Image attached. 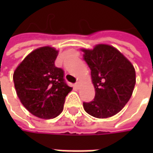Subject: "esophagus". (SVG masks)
<instances>
[{
    "label": "esophagus",
    "instance_id": "obj_1",
    "mask_svg": "<svg viewBox=\"0 0 153 153\" xmlns=\"http://www.w3.org/2000/svg\"><path fill=\"white\" fill-rule=\"evenodd\" d=\"M75 86H76V88H79V87H80V82H76V84H75Z\"/></svg>",
    "mask_w": 153,
    "mask_h": 153
}]
</instances>
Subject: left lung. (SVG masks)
I'll use <instances>...</instances> for the list:
<instances>
[{"instance_id": "obj_1", "label": "left lung", "mask_w": 153, "mask_h": 153, "mask_svg": "<svg viewBox=\"0 0 153 153\" xmlns=\"http://www.w3.org/2000/svg\"><path fill=\"white\" fill-rule=\"evenodd\" d=\"M91 70L95 97L83 102L87 113L97 118H107L118 113L132 95L135 71L130 61L114 47L96 45L94 49H82Z\"/></svg>"}]
</instances>
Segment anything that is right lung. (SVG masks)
I'll return each mask as SVG.
<instances>
[{
    "label": "right lung",
    "instance_id": "add662e5",
    "mask_svg": "<svg viewBox=\"0 0 153 153\" xmlns=\"http://www.w3.org/2000/svg\"><path fill=\"white\" fill-rule=\"evenodd\" d=\"M59 51L42 47L32 51L16 68L13 82L23 105L34 116L50 119L60 114L72 88L66 84L64 71L54 65Z\"/></svg>",
    "mask_w": 153,
    "mask_h": 153
}]
</instances>
